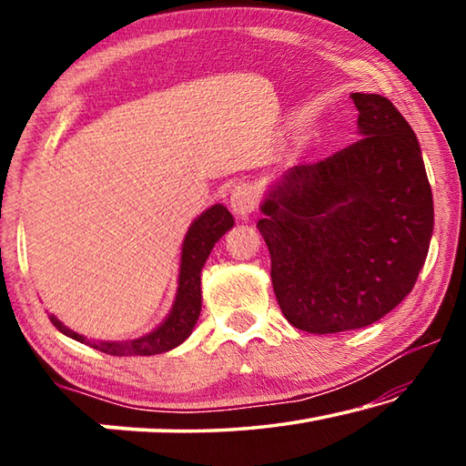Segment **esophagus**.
<instances>
[{
  "label": "esophagus",
  "instance_id": "obj_1",
  "mask_svg": "<svg viewBox=\"0 0 466 466\" xmlns=\"http://www.w3.org/2000/svg\"><path fill=\"white\" fill-rule=\"evenodd\" d=\"M230 208L234 216L247 219L257 209V197L247 185H238L230 193Z\"/></svg>",
  "mask_w": 466,
  "mask_h": 466
}]
</instances>
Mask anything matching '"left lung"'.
Returning a JSON list of instances; mask_svg holds the SVG:
<instances>
[{"label":"left lung","mask_w":466,"mask_h":466,"mask_svg":"<svg viewBox=\"0 0 466 466\" xmlns=\"http://www.w3.org/2000/svg\"><path fill=\"white\" fill-rule=\"evenodd\" d=\"M358 139L271 185L257 222L283 317L306 333L372 325L413 289L433 199L411 125L380 94H351Z\"/></svg>","instance_id":"8db88e82"}]
</instances>
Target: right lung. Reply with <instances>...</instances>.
I'll return each mask as SVG.
<instances>
[{"label":"right lung","instance_id":"add662e5","mask_svg":"<svg viewBox=\"0 0 466 466\" xmlns=\"http://www.w3.org/2000/svg\"><path fill=\"white\" fill-rule=\"evenodd\" d=\"M234 226V218L224 205H211L203 214L195 219L188 228L180 252V273H178V289L172 310L160 327L154 329L149 335L131 341H90L84 335L67 329L57 317L51 314V322L63 335L86 343L108 356H156L168 350H175L185 339L191 335L197 319L201 312V269L208 261L214 244Z\"/></svg>","mask_w":466,"mask_h":466}]
</instances>
